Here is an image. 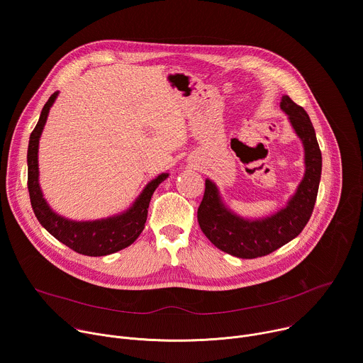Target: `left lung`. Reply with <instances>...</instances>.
Returning a JSON list of instances; mask_svg holds the SVG:
<instances>
[{
  "label": "left lung",
  "mask_w": 363,
  "mask_h": 363,
  "mask_svg": "<svg viewBox=\"0 0 363 363\" xmlns=\"http://www.w3.org/2000/svg\"><path fill=\"white\" fill-rule=\"evenodd\" d=\"M291 128L303 143L304 175L286 206L263 218H244L224 203L217 185L205 179V192L198 208V223L217 248L238 258L267 255L296 238L310 220L322 175V152L315 128L306 111L286 94L280 101Z\"/></svg>",
  "instance_id": "1"
}]
</instances>
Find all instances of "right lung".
Returning a JSON list of instances; mask_svg holds the SVG:
<instances>
[{
	"label": "right lung",
	"mask_w": 363,
	"mask_h": 363,
	"mask_svg": "<svg viewBox=\"0 0 363 363\" xmlns=\"http://www.w3.org/2000/svg\"><path fill=\"white\" fill-rule=\"evenodd\" d=\"M59 96V91H55L44 105L40 119L30 135L28 150H27V165H28V192L33 211L38 220V223L65 245L70 247L79 254L100 257L108 255L116 251H121L129 247L143 231L147 208L150 198L160 186L162 181H165L169 174L164 172L155 179L146 184L140 195L135 199V202L129 208L121 214L94 220V221H74L65 218L51 210V206L43 196V191L38 182V143L40 136L43 133L44 125L47 122V116L50 108L53 106Z\"/></svg>",
	"instance_id": "1"
}]
</instances>
